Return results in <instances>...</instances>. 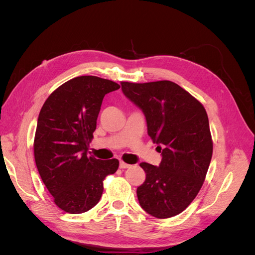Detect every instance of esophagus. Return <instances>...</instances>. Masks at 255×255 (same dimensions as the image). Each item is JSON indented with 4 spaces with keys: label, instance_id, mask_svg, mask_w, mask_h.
Instances as JSON below:
<instances>
[{
    "label": "esophagus",
    "instance_id": "esophagus-1",
    "mask_svg": "<svg viewBox=\"0 0 255 255\" xmlns=\"http://www.w3.org/2000/svg\"><path fill=\"white\" fill-rule=\"evenodd\" d=\"M119 167H120L121 169H127V168H129V167H130V165H128V164H127V163H125V161L120 160V163H119Z\"/></svg>",
    "mask_w": 255,
    "mask_h": 255
}]
</instances>
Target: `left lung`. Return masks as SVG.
<instances>
[{
	"label": "left lung",
	"mask_w": 255,
	"mask_h": 255,
	"mask_svg": "<svg viewBox=\"0 0 255 255\" xmlns=\"http://www.w3.org/2000/svg\"><path fill=\"white\" fill-rule=\"evenodd\" d=\"M121 89L143 113L148 135L161 153L158 166L140 163L145 181L137 188L138 201L153 217H173L196 198L210 167L213 142L206 111L170 81L122 82Z\"/></svg>",
	"instance_id": "1"
}]
</instances>
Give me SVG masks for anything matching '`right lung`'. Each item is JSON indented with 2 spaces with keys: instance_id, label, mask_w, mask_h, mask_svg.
Masks as SVG:
<instances>
[{
  "instance_id": "1",
  "label": "right lung",
  "mask_w": 255,
  "mask_h": 255,
  "mask_svg": "<svg viewBox=\"0 0 255 255\" xmlns=\"http://www.w3.org/2000/svg\"><path fill=\"white\" fill-rule=\"evenodd\" d=\"M120 86L92 75L59 86L44 102L37 121L34 155L54 202L69 214L89 211L101 199L103 180L119 160L88 156L103 98Z\"/></svg>"
}]
</instances>
